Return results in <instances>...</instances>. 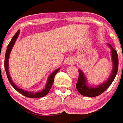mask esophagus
Segmentation results:
<instances>
[{
	"label": "esophagus",
	"instance_id": "esophagus-1",
	"mask_svg": "<svg viewBox=\"0 0 123 123\" xmlns=\"http://www.w3.org/2000/svg\"><path fill=\"white\" fill-rule=\"evenodd\" d=\"M69 64H72L74 63V61H69V62H68Z\"/></svg>",
	"mask_w": 123,
	"mask_h": 123
}]
</instances>
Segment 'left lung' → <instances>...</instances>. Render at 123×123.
Instances as JSON below:
<instances>
[{"label":"left lung","mask_w":123,"mask_h":123,"mask_svg":"<svg viewBox=\"0 0 123 123\" xmlns=\"http://www.w3.org/2000/svg\"><path fill=\"white\" fill-rule=\"evenodd\" d=\"M111 48V52L113 60V71L111 74L110 78L107 81L104 83L103 84L98 85L95 87H90L86 83V79L85 78L84 74H83L82 71L79 70V76H78V82L76 83V89L80 92V94H82L85 96H89V97H94L97 96L103 93L105 90L110 87V85L112 83L113 80L115 79V76L117 75V71H118V66H119V59H118V55L117 52L111 47L110 44H108Z\"/></svg>","instance_id":"8db88e82"}]
</instances>
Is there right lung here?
<instances>
[{
	"label": "right lung",
	"mask_w": 123,
	"mask_h": 123,
	"mask_svg": "<svg viewBox=\"0 0 123 123\" xmlns=\"http://www.w3.org/2000/svg\"><path fill=\"white\" fill-rule=\"evenodd\" d=\"M19 34V31H18L15 33V34L13 36L12 39V40L10 41V43L8 44V48H7V49H6V54H5L4 68H5V70H6V75H7L8 79V80H9L10 83H11V85H12V87H13L17 91H18L19 93L23 94V96H27V97H29V98H32L43 97V96H45V95H47V94H48V92H49V91L50 89H51V87H52L53 85V81H54L55 75H56V74L59 72L60 68L57 69L56 70L54 71V72L49 75V77L48 78L47 84L45 85V89H44L43 91H42L41 92H32L31 91H24V90L21 89L19 88H18V87L14 84V83L13 82L12 80L11 79L10 76V74H9V71H8V59H9V55H10V51H12V47H13V44L15 43V40L18 38Z\"/></svg>",
	"instance_id": "obj_1"
}]
</instances>
